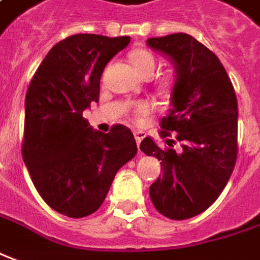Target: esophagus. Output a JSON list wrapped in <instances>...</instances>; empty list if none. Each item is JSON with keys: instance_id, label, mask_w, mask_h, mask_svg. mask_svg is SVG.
<instances>
[{"instance_id": "1", "label": "esophagus", "mask_w": 260, "mask_h": 260, "mask_svg": "<svg viewBox=\"0 0 260 260\" xmlns=\"http://www.w3.org/2000/svg\"><path fill=\"white\" fill-rule=\"evenodd\" d=\"M134 137H135V141H137L138 146H139L141 141L145 138V132H142V131H134Z\"/></svg>"}]
</instances>
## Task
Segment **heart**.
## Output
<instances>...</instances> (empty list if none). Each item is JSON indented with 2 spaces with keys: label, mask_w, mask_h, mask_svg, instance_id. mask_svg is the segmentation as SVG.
Listing matches in <instances>:
<instances>
[{
  "label": "heart",
  "mask_w": 260,
  "mask_h": 260,
  "mask_svg": "<svg viewBox=\"0 0 260 260\" xmlns=\"http://www.w3.org/2000/svg\"><path fill=\"white\" fill-rule=\"evenodd\" d=\"M131 62L134 63L135 70L142 77H152L156 70V58L148 49H135L131 52ZM132 114L137 116L138 121H141L145 115L151 112V105L148 102H138L131 107Z\"/></svg>",
  "instance_id": "b5f03b06"
}]
</instances>
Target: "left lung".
<instances>
[{
  "mask_svg": "<svg viewBox=\"0 0 260 260\" xmlns=\"http://www.w3.org/2000/svg\"><path fill=\"white\" fill-rule=\"evenodd\" d=\"M146 44L174 63L176 81L160 137L178 132L181 149L160 148L152 138L141 151L160 160L162 175L149 186L156 211L175 220L189 219L211 206L234 172L238 155V101L219 58L188 34L149 38Z\"/></svg>",
  "mask_w": 260,
  "mask_h": 260,
  "instance_id": "left-lung-1",
  "label": "left lung"
}]
</instances>
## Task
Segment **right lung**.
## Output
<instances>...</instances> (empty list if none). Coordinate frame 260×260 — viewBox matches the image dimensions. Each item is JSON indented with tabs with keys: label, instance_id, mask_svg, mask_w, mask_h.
<instances>
[{
	"label": "right lung",
	"instance_id": "add662e5",
	"mask_svg": "<svg viewBox=\"0 0 260 260\" xmlns=\"http://www.w3.org/2000/svg\"><path fill=\"white\" fill-rule=\"evenodd\" d=\"M129 41L71 35L51 48L28 86L22 159L42 199L65 216L98 211L119 168L137 155L129 128L116 123L102 134L82 116L100 101L105 65Z\"/></svg>",
	"mask_w": 260,
	"mask_h": 260
}]
</instances>
